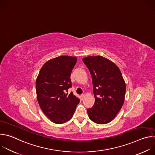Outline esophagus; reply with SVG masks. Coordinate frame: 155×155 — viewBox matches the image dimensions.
Returning a JSON list of instances; mask_svg holds the SVG:
<instances>
[{
  "instance_id": "34e87169",
  "label": "esophagus",
  "mask_w": 155,
  "mask_h": 155,
  "mask_svg": "<svg viewBox=\"0 0 155 155\" xmlns=\"http://www.w3.org/2000/svg\"><path fill=\"white\" fill-rule=\"evenodd\" d=\"M81 97L82 99H83L85 97V94H81Z\"/></svg>"
}]
</instances>
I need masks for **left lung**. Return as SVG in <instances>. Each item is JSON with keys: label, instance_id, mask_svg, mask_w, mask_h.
I'll use <instances>...</instances> for the list:
<instances>
[{"label": "left lung", "instance_id": "1", "mask_svg": "<svg viewBox=\"0 0 155 155\" xmlns=\"http://www.w3.org/2000/svg\"><path fill=\"white\" fill-rule=\"evenodd\" d=\"M92 77L95 102L87 110L90 120L104 124L112 121L120 112L126 93V83L118 66L101 56L83 58Z\"/></svg>", "mask_w": 155, "mask_h": 155}]
</instances>
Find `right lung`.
<instances>
[{
	"instance_id": "add662e5",
	"label": "right lung",
	"mask_w": 155,
	"mask_h": 155,
	"mask_svg": "<svg viewBox=\"0 0 155 155\" xmlns=\"http://www.w3.org/2000/svg\"><path fill=\"white\" fill-rule=\"evenodd\" d=\"M76 57L61 56L43 64L35 82L37 98L45 115L53 123L62 124L73 117L80 99L72 92L71 75Z\"/></svg>"
}]
</instances>
